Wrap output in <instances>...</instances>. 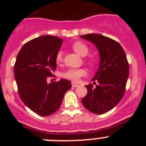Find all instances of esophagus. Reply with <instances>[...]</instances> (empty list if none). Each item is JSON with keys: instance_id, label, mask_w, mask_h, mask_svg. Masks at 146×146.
<instances>
[{"instance_id": "obj_1", "label": "esophagus", "mask_w": 146, "mask_h": 146, "mask_svg": "<svg viewBox=\"0 0 146 146\" xmlns=\"http://www.w3.org/2000/svg\"><path fill=\"white\" fill-rule=\"evenodd\" d=\"M79 86V85L78 84H77V83H76L75 82H72V86L73 88H75V87H77V86Z\"/></svg>"}]
</instances>
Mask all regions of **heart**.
<instances>
[{
    "mask_svg": "<svg viewBox=\"0 0 146 146\" xmlns=\"http://www.w3.org/2000/svg\"><path fill=\"white\" fill-rule=\"evenodd\" d=\"M72 47L74 52L82 57H85L88 54L89 49L86 44L82 42H76L72 44ZM63 60V51L59 50L55 56V61L57 64H60ZM87 74L84 69H69L63 73V77L72 81H78L82 77H84Z\"/></svg>",
    "mask_w": 146,
    "mask_h": 146,
    "instance_id": "obj_1",
    "label": "heart"
}]
</instances>
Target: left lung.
Here are the masks:
<instances>
[{"label": "left lung", "mask_w": 146, "mask_h": 146, "mask_svg": "<svg viewBox=\"0 0 146 146\" xmlns=\"http://www.w3.org/2000/svg\"><path fill=\"white\" fill-rule=\"evenodd\" d=\"M94 44L99 50L100 63L92 79L96 88L86 86L88 94L82 99L83 106L95 114H103L113 109L123 98L129 74L124 50L116 41L97 33L80 36Z\"/></svg>", "instance_id": "left-lung-1"}]
</instances>
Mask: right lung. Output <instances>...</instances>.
Returning a JSON list of instances; mask_svg holds the SVG:
<instances>
[{
	"mask_svg": "<svg viewBox=\"0 0 146 146\" xmlns=\"http://www.w3.org/2000/svg\"><path fill=\"white\" fill-rule=\"evenodd\" d=\"M62 43V38L58 36H42L25 43L17 56L14 73L20 99L42 116L55 113L72 87L67 80L49 84L47 82L56 69L55 56Z\"/></svg>",
	"mask_w": 146,
	"mask_h": 146,
	"instance_id": "obj_1",
	"label": "right lung"
}]
</instances>
